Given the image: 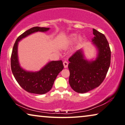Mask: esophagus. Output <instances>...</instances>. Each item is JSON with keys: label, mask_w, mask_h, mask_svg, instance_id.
<instances>
[{"label": "esophagus", "mask_w": 125, "mask_h": 125, "mask_svg": "<svg viewBox=\"0 0 125 125\" xmlns=\"http://www.w3.org/2000/svg\"><path fill=\"white\" fill-rule=\"evenodd\" d=\"M68 64H69V63H68V62L67 61H64L63 62V65H64V68H67V66H68Z\"/></svg>", "instance_id": "1"}]
</instances>
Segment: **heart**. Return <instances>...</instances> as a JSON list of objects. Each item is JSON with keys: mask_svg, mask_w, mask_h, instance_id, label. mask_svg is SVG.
<instances>
[{"mask_svg": "<svg viewBox=\"0 0 125 125\" xmlns=\"http://www.w3.org/2000/svg\"><path fill=\"white\" fill-rule=\"evenodd\" d=\"M76 38V36L75 35H71L69 38V41L70 42H73L75 41Z\"/></svg>", "mask_w": 125, "mask_h": 125, "instance_id": "1", "label": "heart"}]
</instances>
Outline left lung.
<instances>
[{"instance_id": "obj_1", "label": "left lung", "mask_w": 125, "mask_h": 125, "mask_svg": "<svg viewBox=\"0 0 125 125\" xmlns=\"http://www.w3.org/2000/svg\"><path fill=\"white\" fill-rule=\"evenodd\" d=\"M93 43L98 50L95 61L84 59L82 50L76 51L69 59V83L78 93H85L98 87L103 82L109 70L111 50L105 36L93 29Z\"/></svg>"}]
</instances>
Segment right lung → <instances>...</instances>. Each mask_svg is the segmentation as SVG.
<instances>
[{
  "mask_svg": "<svg viewBox=\"0 0 125 125\" xmlns=\"http://www.w3.org/2000/svg\"><path fill=\"white\" fill-rule=\"evenodd\" d=\"M49 28L34 27L25 31L16 40L11 56V67L16 81L24 90L37 94H44L49 92L58 74L63 69L62 61H51L38 72H29L20 67L18 58V42L32 33L45 32Z\"/></svg>",
  "mask_w": 125,
  "mask_h": 125,
  "instance_id": "add662e5",
  "label": "right lung"
}]
</instances>
